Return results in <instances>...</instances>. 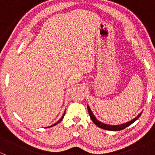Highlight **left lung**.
I'll use <instances>...</instances> for the list:
<instances>
[{"label":"left lung","instance_id":"obj_1","mask_svg":"<svg viewBox=\"0 0 155 155\" xmlns=\"http://www.w3.org/2000/svg\"><path fill=\"white\" fill-rule=\"evenodd\" d=\"M87 110H88L89 114H90V118H91L92 121L96 124V125L98 126L99 127H101V128H102L104 130H111V131L122 130L124 129L125 127H128L129 125H130V124H133V122H136V121L138 120V118H139L140 116L141 115V114H142V112H140L139 114H138L136 117H135L133 120H132L131 121H129V122H126V123L121 124H117V125H111V124H107L103 123V122H101L99 120H97V119L95 118V117L94 116L93 113H92V111H91V109H90V106H87Z\"/></svg>","mask_w":155,"mask_h":155}]
</instances>
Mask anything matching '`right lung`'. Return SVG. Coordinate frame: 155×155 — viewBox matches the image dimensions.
<instances>
[{
    "mask_svg": "<svg viewBox=\"0 0 155 155\" xmlns=\"http://www.w3.org/2000/svg\"><path fill=\"white\" fill-rule=\"evenodd\" d=\"M64 115H65V113H64V114H63V117H61V118H60V120H58V122H56V123H54V124H52V125L49 126V127H52V126H54V125H56V124H58V123H60V121H62V120H63V117H64Z\"/></svg>",
    "mask_w": 155,
    "mask_h": 155,
    "instance_id": "obj_1",
    "label": "right lung"
}]
</instances>
